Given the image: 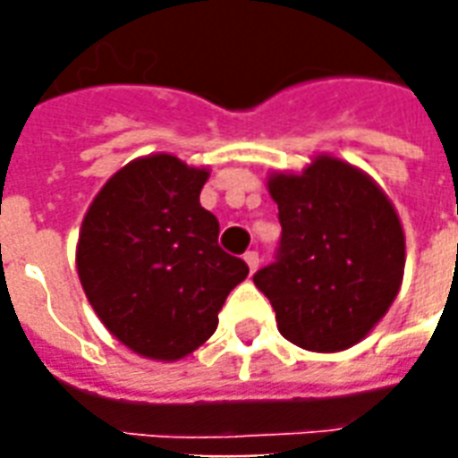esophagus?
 Here are the masks:
<instances>
[{"instance_id":"1","label":"esophagus","mask_w":458,"mask_h":458,"mask_svg":"<svg viewBox=\"0 0 458 458\" xmlns=\"http://www.w3.org/2000/svg\"><path fill=\"white\" fill-rule=\"evenodd\" d=\"M245 262H248L250 272H255L259 267V255L255 250H250V252H245Z\"/></svg>"}]
</instances>
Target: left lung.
<instances>
[{
	"label": "left lung",
	"instance_id": "obj_1",
	"mask_svg": "<svg viewBox=\"0 0 458 458\" xmlns=\"http://www.w3.org/2000/svg\"><path fill=\"white\" fill-rule=\"evenodd\" d=\"M282 223L277 259L255 275L282 336L317 353L363 341L400 292L404 233L368 174L317 157L301 174L267 181Z\"/></svg>",
	"mask_w": 458,
	"mask_h": 458
}]
</instances>
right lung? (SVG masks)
Segmentation results:
<instances>
[{"label": "right lung", "mask_w": 458, "mask_h": 458, "mask_svg": "<svg viewBox=\"0 0 458 458\" xmlns=\"http://www.w3.org/2000/svg\"><path fill=\"white\" fill-rule=\"evenodd\" d=\"M208 169L171 154L122 166L81 225L75 265L105 328L151 360H179L218 328V311L248 265L218 245V218L200 206Z\"/></svg>", "instance_id": "right-lung-1"}]
</instances>
